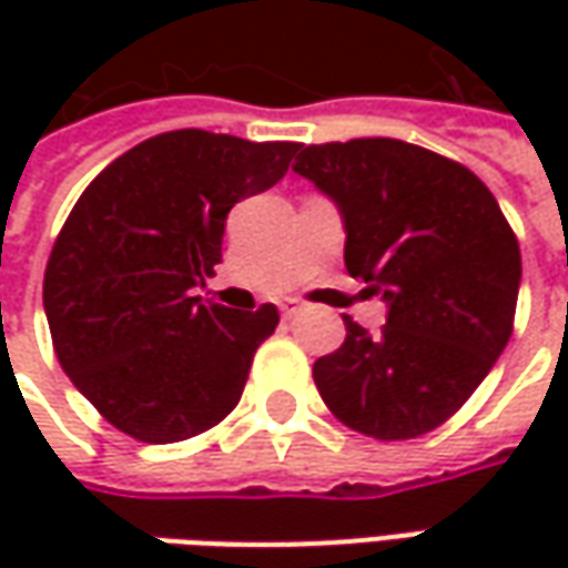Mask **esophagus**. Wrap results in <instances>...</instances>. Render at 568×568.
Instances as JSON below:
<instances>
[{"label":"esophagus","mask_w":568,"mask_h":568,"mask_svg":"<svg viewBox=\"0 0 568 568\" xmlns=\"http://www.w3.org/2000/svg\"><path fill=\"white\" fill-rule=\"evenodd\" d=\"M300 310H303V306H300V300H284V303H281V316L284 318H294Z\"/></svg>","instance_id":"esophagus-1"}]
</instances>
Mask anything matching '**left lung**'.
I'll use <instances>...</instances> for the list:
<instances>
[{
	"instance_id": "left-lung-1",
	"label": "left lung",
	"mask_w": 568,
	"mask_h": 568,
	"mask_svg": "<svg viewBox=\"0 0 568 568\" xmlns=\"http://www.w3.org/2000/svg\"><path fill=\"white\" fill-rule=\"evenodd\" d=\"M294 170L344 217V265L388 316L313 366L341 424L382 443L417 439L468 402L513 338L521 252L468 166L398 139L300 148Z\"/></svg>"
}]
</instances>
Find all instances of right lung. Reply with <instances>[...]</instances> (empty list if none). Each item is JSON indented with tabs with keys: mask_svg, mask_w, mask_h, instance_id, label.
I'll return each mask as SVG.
<instances>
[{
	"mask_svg": "<svg viewBox=\"0 0 568 568\" xmlns=\"http://www.w3.org/2000/svg\"><path fill=\"white\" fill-rule=\"evenodd\" d=\"M296 142L176 129L125 151L55 236L43 310L55 357L103 420L139 443H180L236 407L258 344L277 325L205 303L230 207L272 189Z\"/></svg>",
	"mask_w": 568,
	"mask_h": 568,
	"instance_id": "1",
	"label": "right lung"
}]
</instances>
